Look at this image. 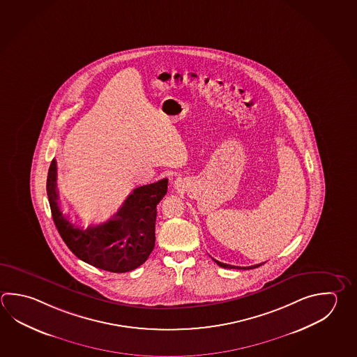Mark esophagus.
Returning <instances> with one entry per match:
<instances>
[{
	"mask_svg": "<svg viewBox=\"0 0 357 357\" xmlns=\"http://www.w3.org/2000/svg\"><path fill=\"white\" fill-rule=\"evenodd\" d=\"M175 185H176V187H179V185H181V183H179V181H176V182H175Z\"/></svg>",
	"mask_w": 357,
	"mask_h": 357,
	"instance_id": "34e87169",
	"label": "esophagus"
}]
</instances>
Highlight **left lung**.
Returning a JSON list of instances; mask_svg holds the SVG:
<instances>
[{
	"instance_id": "8db88e82",
	"label": "left lung",
	"mask_w": 357,
	"mask_h": 357,
	"mask_svg": "<svg viewBox=\"0 0 357 357\" xmlns=\"http://www.w3.org/2000/svg\"><path fill=\"white\" fill-rule=\"evenodd\" d=\"M215 260V259H213ZM215 263H217V265L218 266H221V268H226V269H254V268H257V266H260L261 264H259V265H254V266H243V268H241V266H234V265H229V264H223L221 263V261H218V260H215Z\"/></svg>"
}]
</instances>
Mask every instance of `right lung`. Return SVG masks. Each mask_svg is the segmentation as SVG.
Returning <instances> with one entry per match:
<instances>
[{
	"label": "right lung",
	"instance_id": "obj_1",
	"mask_svg": "<svg viewBox=\"0 0 357 357\" xmlns=\"http://www.w3.org/2000/svg\"><path fill=\"white\" fill-rule=\"evenodd\" d=\"M167 190V178L135 188L107 222L83 229L61 213L54 159L47 172V198L63 241L82 261L111 273H128L148 260L155 246L156 206Z\"/></svg>",
	"mask_w": 357,
	"mask_h": 357
}]
</instances>
